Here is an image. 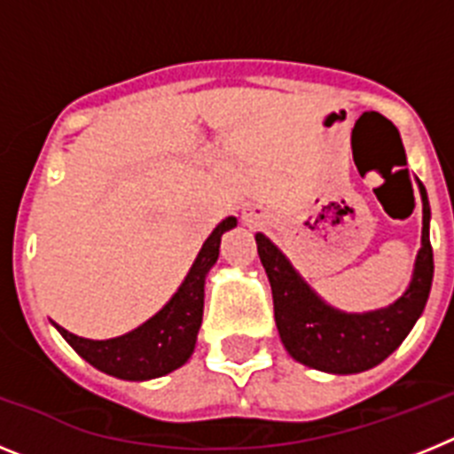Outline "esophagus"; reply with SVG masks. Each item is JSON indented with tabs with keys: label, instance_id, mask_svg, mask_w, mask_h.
<instances>
[{
	"label": "esophagus",
	"instance_id": "esophagus-1",
	"mask_svg": "<svg viewBox=\"0 0 454 454\" xmlns=\"http://www.w3.org/2000/svg\"><path fill=\"white\" fill-rule=\"evenodd\" d=\"M243 220H246V223H254L256 214H252V208H247V211H243Z\"/></svg>",
	"mask_w": 454,
	"mask_h": 454
}]
</instances>
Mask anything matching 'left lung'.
<instances>
[{"instance_id":"obj_1","label":"left lung","mask_w":454,"mask_h":454,"mask_svg":"<svg viewBox=\"0 0 454 454\" xmlns=\"http://www.w3.org/2000/svg\"><path fill=\"white\" fill-rule=\"evenodd\" d=\"M423 234L411 282L388 307L348 314L325 302L266 234L254 236L256 252L272 288L275 323L284 348L295 362L334 375H352L382 364L407 339L430 298L434 259L430 246V202L419 182Z\"/></svg>"}]
</instances>
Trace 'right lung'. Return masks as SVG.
Returning <instances> with one entry per match:
<instances>
[{
    "mask_svg": "<svg viewBox=\"0 0 454 454\" xmlns=\"http://www.w3.org/2000/svg\"><path fill=\"white\" fill-rule=\"evenodd\" d=\"M236 223L239 220L230 215L208 234L177 293L136 330L115 339L95 340L72 334L56 323L54 327L82 359L118 380L145 382L177 371L195 350L204 311V282L218 262L220 239L224 231L234 230Z\"/></svg>",
    "mask_w": 454,
    "mask_h": 454,
    "instance_id": "right-lung-1",
    "label": "right lung"
}]
</instances>
